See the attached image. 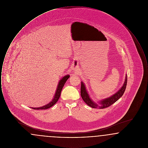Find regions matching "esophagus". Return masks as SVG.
<instances>
[{
    "label": "esophagus",
    "instance_id": "1",
    "mask_svg": "<svg viewBox=\"0 0 148 148\" xmlns=\"http://www.w3.org/2000/svg\"><path fill=\"white\" fill-rule=\"evenodd\" d=\"M77 64H75V65H74V70H75H75L77 69Z\"/></svg>",
    "mask_w": 148,
    "mask_h": 148
}]
</instances>
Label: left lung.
Instances as JSON below:
<instances>
[{
	"mask_svg": "<svg viewBox=\"0 0 148 148\" xmlns=\"http://www.w3.org/2000/svg\"><path fill=\"white\" fill-rule=\"evenodd\" d=\"M127 84V74H126L124 84L118 91H117L115 94L108 98L101 99L100 100H98L97 102H95L93 101L92 99L90 97V95L86 88L85 85L83 82H82L80 94L83 100L88 106L92 107V108L104 109L112 105L123 96Z\"/></svg>",
	"mask_w": 148,
	"mask_h": 148,
	"instance_id": "left-lung-1",
	"label": "left lung"
}]
</instances>
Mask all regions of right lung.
I'll return each instance as SVG.
<instances>
[{
	"instance_id": "obj_1",
	"label": "right lung",
	"mask_w": 148,
	"mask_h": 148,
	"mask_svg": "<svg viewBox=\"0 0 148 148\" xmlns=\"http://www.w3.org/2000/svg\"><path fill=\"white\" fill-rule=\"evenodd\" d=\"M69 77H70L69 75H66L64 76V77H63L60 79V80H59V82L58 83V86H57L56 91V92H55L54 96L53 98L52 99V100L50 103H48L47 104H46L45 106H41V107H39V108H32L34 109H36V110H40V109L42 110V109H48V108H49L50 107H51V106H54L56 103V102L58 101V99L60 98L61 92L62 90V89L63 88L64 85L65 84L66 82L67 81V80L69 79Z\"/></svg>"
}]
</instances>
